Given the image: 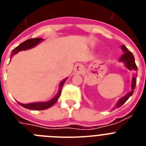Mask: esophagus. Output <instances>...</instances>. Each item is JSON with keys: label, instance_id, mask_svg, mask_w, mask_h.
<instances>
[{"label": "esophagus", "instance_id": "1", "mask_svg": "<svg viewBox=\"0 0 146 146\" xmlns=\"http://www.w3.org/2000/svg\"><path fill=\"white\" fill-rule=\"evenodd\" d=\"M74 71L77 73H82V71H83V66H82V64H77L74 67Z\"/></svg>", "mask_w": 146, "mask_h": 146}]
</instances>
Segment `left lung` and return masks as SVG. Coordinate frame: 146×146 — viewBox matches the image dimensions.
Segmentation results:
<instances>
[{"mask_svg":"<svg viewBox=\"0 0 146 146\" xmlns=\"http://www.w3.org/2000/svg\"><path fill=\"white\" fill-rule=\"evenodd\" d=\"M121 48L122 49L124 54H123L122 56L121 57V58L119 59L120 61L123 62L125 64V66L128 69L131 71H135L136 72L137 70V67L136 64H135V58H134V55H132L131 52L128 49L126 48V46L124 45H122L121 47ZM136 82H137V75H135L132 77V80H131V90L130 92H129L128 94H126V96H124L123 97H122L121 99H120L117 102L116 105H115V108H118L121 106H122L125 102H126L127 100H128L129 98L133 94L134 91H135V87H136Z\"/></svg>","mask_w":146,"mask_h":146,"instance_id":"obj_1","label":"left lung"}]
</instances>
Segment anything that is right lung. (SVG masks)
Masks as SVG:
<instances>
[{"instance_id": "obj_1", "label": "right lung", "mask_w": 146, "mask_h": 146, "mask_svg": "<svg viewBox=\"0 0 146 146\" xmlns=\"http://www.w3.org/2000/svg\"><path fill=\"white\" fill-rule=\"evenodd\" d=\"M42 38H30V39L26 40L25 42H23L22 44H20L19 46H17V47H15L14 50H12L11 52V56H13L14 55L17 54V52H19L21 50H29L31 48H33L35 46H36L40 42H42ZM67 78L64 79V80H62L61 82L59 85V90L58 92L57 93V94L52 98L51 100L48 102H34V103H30V104H22V103L18 102V104L21 105L23 108H27V109L29 110H46L47 108L52 107L54 104H55L56 102L58 101V99L59 98L60 95V93H61L62 88L64 86V82L66 80Z\"/></svg>"}]
</instances>
